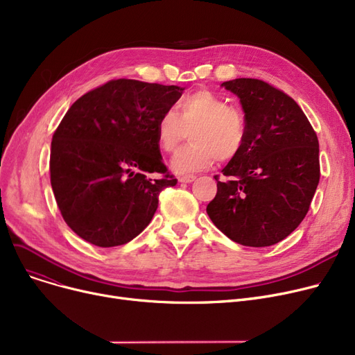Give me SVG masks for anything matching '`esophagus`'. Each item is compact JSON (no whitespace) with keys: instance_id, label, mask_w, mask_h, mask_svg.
Masks as SVG:
<instances>
[{"instance_id":"obj_1","label":"esophagus","mask_w":355,"mask_h":355,"mask_svg":"<svg viewBox=\"0 0 355 355\" xmlns=\"http://www.w3.org/2000/svg\"><path fill=\"white\" fill-rule=\"evenodd\" d=\"M196 180V175H182L178 178L180 182H193Z\"/></svg>"}]
</instances>
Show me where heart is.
I'll return each instance as SVG.
<instances>
[{
	"mask_svg": "<svg viewBox=\"0 0 355 355\" xmlns=\"http://www.w3.org/2000/svg\"><path fill=\"white\" fill-rule=\"evenodd\" d=\"M190 130L191 144L174 155L171 168L177 174L209 170L218 161H230L239 155L246 139L243 115L216 93L201 89L185 96L178 105V115L173 109L162 112L157 121L158 146L171 154Z\"/></svg>",
	"mask_w": 355,
	"mask_h": 355,
	"instance_id": "heart-1",
	"label": "heart"
}]
</instances>
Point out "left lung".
<instances>
[{"mask_svg": "<svg viewBox=\"0 0 355 355\" xmlns=\"http://www.w3.org/2000/svg\"><path fill=\"white\" fill-rule=\"evenodd\" d=\"M221 87L240 99L246 139L221 170L227 180L217 181L207 214L239 245L272 246L309 210L320 182L318 138L300 105L266 82L241 78Z\"/></svg>", "mask_w": 355, "mask_h": 355, "instance_id": "8db88e82", "label": "left lung"}]
</instances>
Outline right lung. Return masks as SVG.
<instances>
[{"mask_svg": "<svg viewBox=\"0 0 355 355\" xmlns=\"http://www.w3.org/2000/svg\"><path fill=\"white\" fill-rule=\"evenodd\" d=\"M182 92L118 79L87 92L66 112L51 139L50 181L64 221L79 237L99 248L121 246L153 220L159 193L177 184L162 162L155 126Z\"/></svg>", "mask_w": 355, "mask_h": 355, "instance_id": "obj_1", "label": "right lung"}]
</instances>
